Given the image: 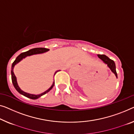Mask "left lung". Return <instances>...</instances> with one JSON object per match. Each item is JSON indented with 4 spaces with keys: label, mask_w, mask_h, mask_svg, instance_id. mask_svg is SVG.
Masks as SVG:
<instances>
[{
    "label": "left lung",
    "mask_w": 134,
    "mask_h": 134,
    "mask_svg": "<svg viewBox=\"0 0 134 134\" xmlns=\"http://www.w3.org/2000/svg\"><path fill=\"white\" fill-rule=\"evenodd\" d=\"M97 56H98V57L100 59L103 61V62L105 64L107 65V66L110 69L112 72L114 73L115 76H116V77L117 78V74L116 72L115 64L114 63V61L112 60L111 59H109L107 56H106L105 55H97Z\"/></svg>",
    "instance_id": "8db88e82"
}]
</instances>
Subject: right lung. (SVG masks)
<instances>
[{"instance_id": "1", "label": "right lung", "mask_w": 134, "mask_h": 134, "mask_svg": "<svg viewBox=\"0 0 134 134\" xmlns=\"http://www.w3.org/2000/svg\"><path fill=\"white\" fill-rule=\"evenodd\" d=\"M49 51V49H46V48H42V47L34 48V49H32L31 50H29V51H28L25 52L21 53V54H20L17 58H16L15 60L13 62V64H12V67H11L12 82H13L14 87L16 90H17L20 94H21L25 96V97H28V98H29V99H37L38 98H39V97H40L41 96H42L43 95L45 94H46L47 93L49 92V91L51 90L53 87V86H54L55 82L53 81V82L52 83V86L50 87L47 90L44 91V92L40 94L35 95V94H32L26 93V92H25V91H23V90H21L20 89V88L19 87V85H18V83H17V78H16L15 76L14 73V71H13V69H14V66H15V65L17 64V63H19L20 61L22 60L23 58H25L27 57V56H31V55H36V54H40V53H43ZM58 71H60V70H58V71H56V72L54 74V76L55 75V73L58 72Z\"/></svg>"}]
</instances>
